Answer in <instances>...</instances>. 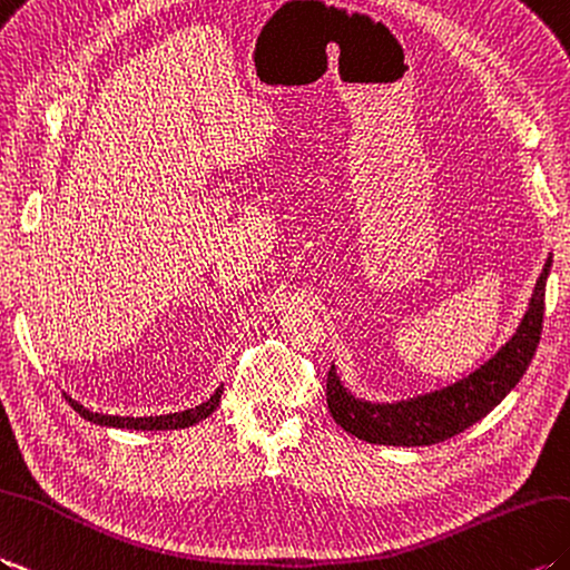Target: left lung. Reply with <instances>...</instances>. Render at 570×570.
Returning <instances> with one entry per match:
<instances>
[{
    "mask_svg": "<svg viewBox=\"0 0 570 570\" xmlns=\"http://www.w3.org/2000/svg\"><path fill=\"white\" fill-rule=\"evenodd\" d=\"M551 257L541 269L529 308L514 335L473 374L449 386L395 403H372L352 395L337 368L327 372V410L337 425L372 444L428 446L464 432L518 386L537 352Z\"/></svg>",
    "mask_w": 570,
    "mask_h": 570,
    "instance_id": "left-lung-1",
    "label": "left lung"
}]
</instances>
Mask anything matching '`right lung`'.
<instances>
[{
  "label": "right lung",
  "mask_w": 570,
  "mask_h": 570,
  "mask_svg": "<svg viewBox=\"0 0 570 570\" xmlns=\"http://www.w3.org/2000/svg\"><path fill=\"white\" fill-rule=\"evenodd\" d=\"M220 395H223V386L216 389V393L210 395V399L202 405L189 407V410H181V413H169V415H150V417H121V415H101V413H91L85 405H79L77 401H72L68 393H65V401H68L75 413L82 415L85 420L95 422V425H104V428H121V430H184V428H191L196 422L206 420L220 403Z\"/></svg>",
  "instance_id": "1"
}]
</instances>
